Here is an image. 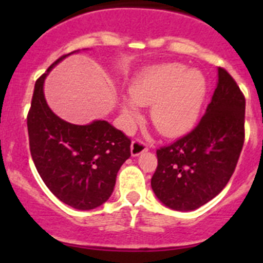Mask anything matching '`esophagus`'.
I'll return each instance as SVG.
<instances>
[{
	"label": "esophagus",
	"instance_id": "esophagus-1",
	"mask_svg": "<svg viewBox=\"0 0 263 263\" xmlns=\"http://www.w3.org/2000/svg\"><path fill=\"white\" fill-rule=\"evenodd\" d=\"M147 151V145L142 142L141 140H134L131 144V154L132 156H139L140 154Z\"/></svg>",
	"mask_w": 263,
	"mask_h": 263
}]
</instances>
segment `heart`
Instances as JSON below:
<instances>
[{
  "label": "heart",
  "mask_w": 263,
  "mask_h": 263,
  "mask_svg": "<svg viewBox=\"0 0 263 263\" xmlns=\"http://www.w3.org/2000/svg\"><path fill=\"white\" fill-rule=\"evenodd\" d=\"M129 98L121 102L127 126L139 118V107L150 105V119L165 137L187 134L201 112L208 82L198 68L179 63L151 66L137 73L129 85Z\"/></svg>",
  "instance_id": "b5f03b06"
}]
</instances>
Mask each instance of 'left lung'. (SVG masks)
<instances>
[{
  "label": "left lung",
  "instance_id": "8db88e82",
  "mask_svg": "<svg viewBox=\"0 0 263 263\" xmlns=\"http://www.w3.org/2000/svg\"><path fill=\"white\" fill-rule=\"evenodd\" d=\"M246 99L234 79L217 68V85L200 123L156 150L151 188L172 210L192 211L219 195L234 173L245 144Z\"/></svg>",
  "mask_w": 263,
  "mask_h": 263
}]
</instances>
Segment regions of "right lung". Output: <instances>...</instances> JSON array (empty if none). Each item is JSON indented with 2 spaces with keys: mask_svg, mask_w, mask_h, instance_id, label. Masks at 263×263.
I'll return each mask as SVG.
<instances>
[{
  "mask_svg": "<svg viewBox=\"0 0 263 263\" xmlns=\"http://www.w3.org/2000/svg\"><path fill=\"white\" fill-rule=\"evenodd\" d=\"M72 53L58 58L35 82L28 113L29 145L36 171L50 192L71 208L92 210L112 195L117 173L131 156V140L107 121L72 124L48 107L44 80Z\"/></svg>",
  "mask_w": 263,
  "mask_h": 263,
  "instance_id": "1",
  "label": "right lung"
}]
</instances>
